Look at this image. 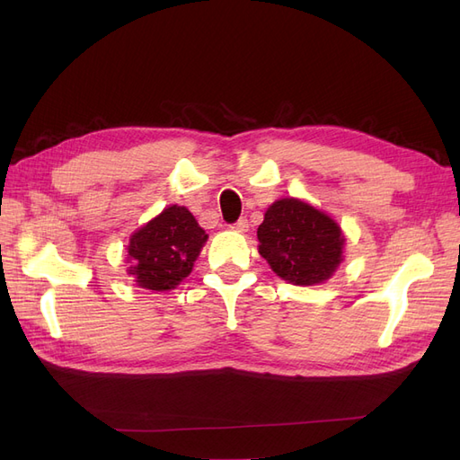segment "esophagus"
<instances>
[{
  "label": "esophagus",
  "instance_id": "esophagus-1",
  "mask_svg": "<svg viewBox=\"0 0 460 460\" xmlns=\"http://www.w3.org/2000/svg\"><path fill=\"white\" fill-rule=\"evenodd\" d=\"M230 228L234 230V232H247V228H249V225H247V218H240V220H235L234 225H230Z\"/></svg>",
  "mask_w": 460,
  "mask_h": 460
}]
</instances>
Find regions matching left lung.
Segmentation results:
<instances>
[{
    "mask_svg": "<svg viewBox=\"0 0 460 460\" xmlns=\"http://www.w3.org/2000/svg\"><path fill=\"white\" fill-rule=\"evenodd\" d=\"M257 238L261 257L282 280L296 286L328 280L343 261L345 238L338 222L294 198L267 208Z\"/></svg>",
    "mask_w": 460,
    "mask_h": 460,
    "instance_id": "left-lung-1",
    "label": "left lung"
}]
</instances>
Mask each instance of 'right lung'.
Returning a JSON list of instances; mask_svg holds the SVG:
<instances>
[{
  "label": "right lung",
  "instance_id": "add662e5",
  "mask_svg": "<svg viewBox=\"0 0 460 460\" xmlns=\"http://www.w3.org/2000/svg\"><path fill=\"white\" fill-rule=\"evenodd\" d=\"M207 242L205 230L186 207H166L136 230L128 243V274L140 288L166 291L191 272Z\"/></svg>",
  "mask_w": 460,
  "mask_h": 460
}]
</instances>
